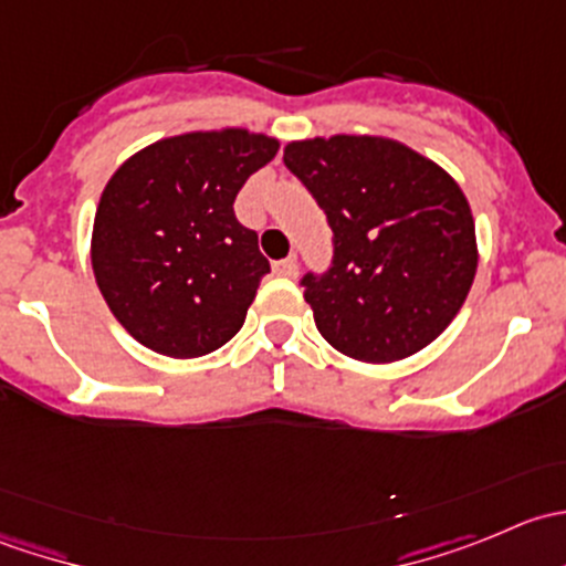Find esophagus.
Listing matches in <instances>:
<instances>
[{
    "label": "esophagus",
    "instance_id": "1",
    "mask_svg": "<svg viewBox=\"0 0 566 566\" xmlns=\"http://www.w3.org/2000/svg\"><path fill=\"white\" fill-rule=\"evenodd\" d=\"M273 273H279V276H287V279H295V276H298V260H295V256H287V260L273 262Z\"/></svg>",
    "mask_w": 566,
    "mask_h": 566
}]
</instances>
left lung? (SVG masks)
Segmentation results:
<instances>
[{"instance_id":"1","label":"left lung","mask_w":566,"mask_h":566,"mask_svg":"<svg viewBox=\"0 0 566 566\" xmlns=\"http://www.w3.org/2000/svg\"><path fill=\"white\" fill-rule=\"evenodd\" d=\"M284 164L334 232L331 271L304 276L323 339L364 364L424 350L458 317L476 276V227L458 180L378 134L287 142Z\"/></svg>"}]
</instances>
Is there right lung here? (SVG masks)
Wrapping results in <instances>:
<instances>
[{"instance_id": "add662e5", "label": "right lung", "mask_w": 566, "mask_h": 566, "mask_svg": "<svg viewBox=\"0 0 566 566\" xmlns=\"http://www.w3.org/2000/svg\"><path fill=\"white\" fill-rule=\"evenodd\" d=\"M276 150L279 139L249 128L186 130L108 177L90 256L108 310L136 342L199 358L241 331L271 265L232 202Z\"/></svg>"}]
</instances>
